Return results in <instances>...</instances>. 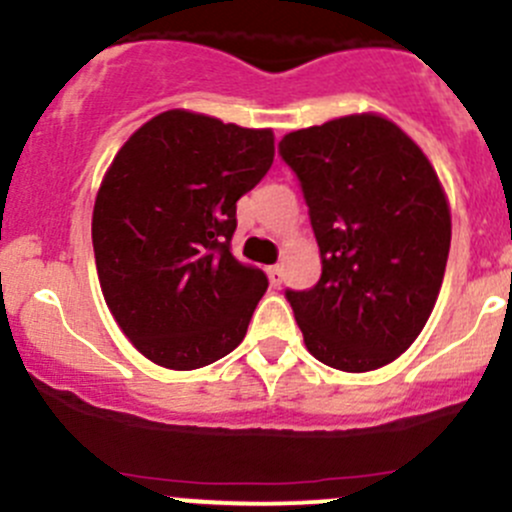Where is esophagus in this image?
<instances>
[{
  "label": "esophagus",
  "instance_id": "obj_1",
  "mask_svg": "<svg viewBox=\"0 0 512 512\" xmlns=\"http://www.w3.org/2000/svg\"><path fill=\"white\" fill-rule=\"evenodd\" d=\"M266 273H268V281H271V286H281V281H283L281 266H268Z\"/></svg>",
  "mask_w": 512,
  "mask_h": 512
}]
</instances>
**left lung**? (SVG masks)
<instances>
[{
    "label": "left lung",
    "instance_id": "obj_1",
    "mask_svg": "<svg viewBox=\"0 0 512 512\" xmlns=\"http://www.w3.org/2000/svg\"><path fill=\"white\" fill-rule=\"evenodd\" d=\"M321 251L311 291H286L308 353L346 373L388 366L433 313L450 206L421 146L381 114H348L278 144Z\"/></svg>",
    "mask_w": 512,
    "mask_h": 512
}]
</instances>
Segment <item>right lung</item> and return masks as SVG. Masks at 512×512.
<instances>
[{
    "label": "right lung",
    "mask_w": 512,
    "mask_h": 512,
    "mask_svg": "<svg viewBox=\"0 0 512 512\" xmlns=\"http://www.w3.org/2000/svg\"><path fill=\"white\" fill-rule=\"evenodd\" d=\"M273 151L271 129L169 109L106 169L91 216L101 293L156 366L194 371L244 341L268 278L229 246L236 201L266 176Z\"/></svg>",
    "instance_id": "1"
}]
</instances>
